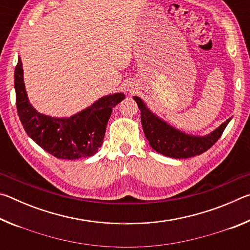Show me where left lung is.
<instances>
[{
  "label": "left lung",
  "instance_id": "obj_1",
  "mask_svg": "<svg viewBox=\"0 0 250 250\" xmlns=\"http://www.w3.org/2000/svg\"><path fill=\"white\" fill-rule=\"evenodd\" d=\"M141 111V124L146 138L152 149L158 153L174 159H188L204 153L221 138L224 130L230 121L227 119L218 128L205 137H193L172 128L163 120L159 119L146 107L139 97H133Z\"/></svg>",
  "mask_w": 250,
  "mask_h": 250
}]
</instances>
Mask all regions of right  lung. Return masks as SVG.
<instances>
[{
	"instance_id": "1",
	"label": "right lung",
	"mask_w": 250,
	"mask_h": 250,
	"mask_svg": "<svg viewBox=\"0 0 250 250\" xmlns=\"http://www.w3.org/2000/svg\"><path fill=\"white\" fill-rule=\"evenodd\" d=\"M14 84L18 115L24 130L57 159L76 160L94 155L103 145L113 107L125 99L124 94L105 96L77 115L59 119L41 115L29 104L21 58L15 67Z\"/></svg>"
}]
</instances>
